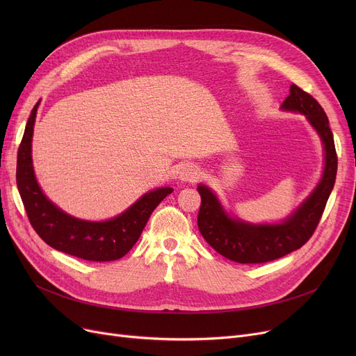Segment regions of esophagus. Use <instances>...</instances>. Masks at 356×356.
Listing matches in <instances>:
<instances>
[{
    "label": "esophagus",
    "mask_w": 356,
    "mask_h": 356,
    "mask_svg": "<svg viewBox=\"0 0 356 356\" xmlns=\"http://www.w3.org/2000/svg\"><path fill=\"white\" fill-rule=\"evenodd\" d=\"M179 177L183 181H196L200 177V168L193 163H186L180 168Z\"/></svg>",
    "instance_id": "34e87169"
}]
</instances>
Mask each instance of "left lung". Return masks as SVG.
I'll return each instance as SVG.
<instances>
[{
    "mask_svg": "<svg viewBox=\"0 0 356 356\" xmlns=\"http://www.w3.org/2000/svg\"><path fill=\"white\" fill-rule=\"evenodd\" d=\"M282 108L305 114L325 145L323 177L300 208L283 223L250 225L223 212L219 200L207 186L197 188L202 199L197 227L202 236L216 252L239 264L268 263L302 248L319 225L338 172L333 134L321 104L302 88L291 85L290 95Z\"/></svg>",
    "mask_w": 356,
    "mask_h": 356,
    "instance_id": "8db88e82",
    "label": "left lung"
}]
</instances>
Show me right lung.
I'll list each match as a JSON object with an SVG mask.
<instances>
[{
	"label": "right lung",
	"mask_w": 356,
	"mask_h": 356,
	"mask_svg": "<svg viewBox=\"0 0 356 356\" xmlns=\"http://www.w3.org/2000/svg\"><path fill=\"white\" fill-rule=\"evenodd\" d=\"M39 102L31 109L17 153V188L33 229L47 245L88 261H114L138 241L157 204L173 192L161 188L145 193L120 216L105 222L81 220L62 212L43 195L31 164V137Z\"/></svg>",
	"instance_id": "right-lung-1"
}]
</instances>
